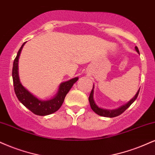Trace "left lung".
Here are the masks:
<instances>
[{"label":"left lung","mask_w":155,"mask_h":155,"mask_svg":"<svg viewBox=\"0 0 155 155\" xmlns=\"http://www.w3.org/2000/svg\"><path fill=\"white\" fill-rule=\"evenodd\" d=\"M135 49L137 51V53H139V49H138V48L137 47V46L135 47ZM93 88H94V87H93ZM139 90H140V89L138 90L137 94L134 96V97L131 100H130V101L128 102L126 105H125L124 106H121L120 107H119L116 110H110L102 109V108L99 107L98 106L96 105L95 102H94V99H93V92H94V90H93V89H92V91H91L90 95H89V104H90L91 108H92V110L94 111L95 113H97V115H100V116L108 117V118H114V117L118 116V115L122 114V113H124V112L126 110L127 108H128L130 106H131V104L133 103V102L135 101L136 100H137L138 94H139Z\"/></svg>","instance_id":"left-lung-1"}]
</instances>
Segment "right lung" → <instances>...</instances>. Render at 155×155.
I'll return each mask as SVG.
<instances>
[{"label": "right lung", "instance_id": "1", "mask_svg": "<svg viewBox=\"0 0 155 155\" xmlns=\"http://www.w3.org/2000/svg\"><path fill=\"white\" fill-rule=\"evenodd\" d=\"M26 42L23 43L18 51L17 55L15 58L12 69L13 83H14V92L18 100L21 102L29 110L37 115H47L56 112L62 105L67 93L69 92L74 84L76 82L79 78L76 77L69 81L61 84L57 95L53 99L47 101H42L37 99L27 89H26L20 83L18 74V62L20 53Z\"/></svg>", "mask_w": 155, "mask_h": 155}]
</instances>
